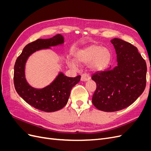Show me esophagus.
Listing matches in <instances>:
<instances>
[{
	"mask_svg": "<svg viewBox=\"0 0 151 151\" xmlns=\"http://www.w3.org/2000/svg\"><path fill=\"white\" fill-rule=\"evenodd\" d=\"M90 79V76L87 74H83V75L81 76V81H83V82H85V81H89Z\"/></svg>",
	"mask_w": 151,
	"mask_h": 151,
	"instance_id": "obj_1",
	"label": "esophagus"
}]
</instances>
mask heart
Instances as JSON below:
<instances>
[{"instance_id": "b5f03b06", "label": "heart", "mask_w": 151, "mask_h": 151, "mask_svg": "<svg viewBox=\"0 0 151 151\" xmlns=\"http://www.w3.org/2000/svg\"><path fill=\"white\" fill-rule=\"evenodd\" d=\"M111 53L107 48L98 45H91L85 48L77 53L76 61L80 64H89L95 70H103L109 63ZM70 67L76 68L77 65L74 61L68 62Z\"/></svg>"}]
</instances>
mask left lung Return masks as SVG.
<instances>
[{"mask_svg": "<svg viewBox=\"0 0 151 151\" xmlns=\"http://www.w3.org/2000/svg\"><path fill=\"white\" fill-rule=\"evenodd\" d=\"M117 65L98 72L91 77L96 83L92 102L97 109L113 112L129 106L144 92L147 65L133 45L119 38L111 40Z\"/></svg>", "mask_w": 151, "mask_h": 151, "instance_id": "1", "label": "left lung"}]
</instances>
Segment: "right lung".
I'll list each match as a JSON object with an SVG mask.
<instances>
[{"label":"right lung","mask_w":151,"mask_h":151,"mask_svg":"<svg viewBox=\"0 0 151 151\" xmlns=\"http://www.w3.org/2000/svg\"><path fill=\"white\" fill-rule=\"evenodd\" d=\"M64 43L58 34L49 39H38L28 44L17 57L14 65V84L17 94L31 106L45 112L56 111L65 106L70 91L79 83L81 76L68 77L60 72L50 85L42 89L31 87L25 78V64L32 53L42 49L50 48Z\"/></svg>","instance_id":"right-lung-1"}]
</instances>
